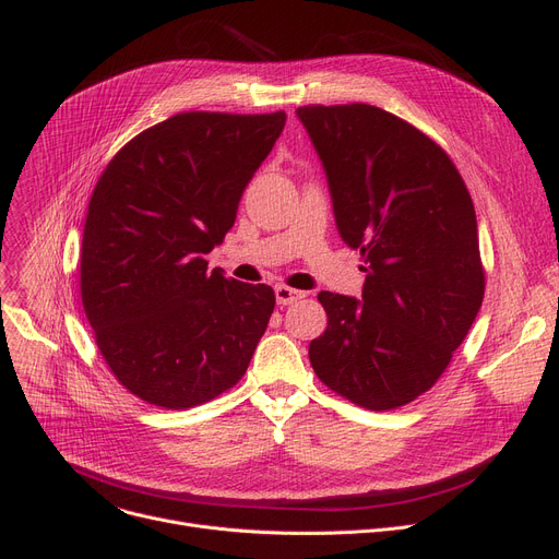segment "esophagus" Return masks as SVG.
Here are the masks:
<instances>
[{
    "mask_svg": "<svg viewBox=\"0 0 559 559\" xmlns=\"http://www.w3.org/2000/svg\"><path fill=\"white\" fill-rule=\"evenodd\" d=\"M304 297H306L304 292L292 289V287H287V285H278V287H276V301H278V306H289V304H295V301H299V299H304Z\"/></svg>",
    "mask_w": 559,
    "mask_h": 559,
    "instance_id": "1",
    "label": "esophagus"
}]
</instances>
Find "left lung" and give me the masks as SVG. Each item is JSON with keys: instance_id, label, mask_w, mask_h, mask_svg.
Returning a JSON list of instances; mask_svg holds the SVG:
<instances>
[{"instance_id": "obj_1", "label": "left lung", "mask_w": 559, "mask_h": 559, "mask_svg": "<svg viewBox=\"0 0 559 559\" xmlns=\"http://www.w3.org/2000/svg\"><path fill=\"white\" fill-rule=\"evenodd\" d=\"M324 163L342 240L367 272L362 301L319 292L314 373L360 407L396 409L428 392L485 297L472 194L424 131L369 104L297 108Z\"/></svg>"}]
</instances>
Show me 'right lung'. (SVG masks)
<instances>
[{
  "label": "right lung",
  "mask_w": 559,
  "mask_h": 559,
  "mask_svg": "<svg viewBox=\"0 0 559 559\" xmlns=\"http://www.w3.org/2000/svg\"><path fill=\"white\" fill-rule=\"evenodd\" d=\"M285 112L190 110L129 140L93 190L81 301L102 356L138 399L188 409L245 376L276 306L270 285L209 270Z\"/></svg>",
  "instance_id": "obj_1"
}]
</instances>
